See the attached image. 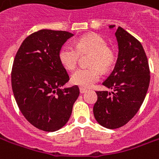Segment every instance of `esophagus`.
Listing matches in <instances>:
<instances>
[{
    "mask_svg": "<svg viewBox=\"0 0 159 159\" xmlns=\"http://www.w3.org/2000/svg\"><path fill=\"white\" fill-rule=\"evenodd\" d=\"M85 92H87L86 89H84V88H80V93H84Z\"/></svg>",
    "mask_w": 159,
    "mask_h": 159,
    "instance_id": "obj_1",
    "label": "esophagus"
}]
</instances>
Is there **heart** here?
I'll list each match as a JSON object with an SVG mask.
<instances>
[{
    "label": "heart",
    "instance_id": "obj_1",
    "mask_svg": "<svg viewBox=\"0 0 159 159\" xmlns=\"http://www.w3.org/2000/svg\"><path fill=\"white\" fill-rule=\"evenodd\" d=\"M93 52L90 64L92 67H80L73 73L71 81L82 88H89L100 78L101 70L112 66L116 55L113 50L102 36L90 34L80 37L75 42V47L70 43L62 46L59 52V59L62 66L67 70H73L77 65L80 53Z\"/></svg>",
    "mask_w": 159,
    "mask_h": 159
}]
</instances>
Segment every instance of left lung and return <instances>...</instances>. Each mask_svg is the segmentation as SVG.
<instances>
[{
	"label": "left lung",
	"mask_w": 159,
	"mask_h": 159,
	"mask_svg": "<svg viewBox=\"0 0 159 159\" xmlns=\"http://www.w3.org/2000/svg\"><path fill=\"white\" fill-rule=\"evenodd\" d=\"M115 36L118 43L117 63L102 83L112 92L96 91L98 99L93 109L97 122L111 129L125 125L134 117L150 83L148 60L141 43L120 26Z\"/></svg>",
	"instance_id": "obj_1"
}]
</instances>
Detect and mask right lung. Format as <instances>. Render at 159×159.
<instances>
[{
    "mask_svg": "<svg viewBox=\"0 0 159 159\" xmlns=\"http://www.w3.org/2000/svg\"><path fill=\"white\" fill-rule=\"evenodd\" d=\"M73 36L62 30H38L26 37L13 60L11 81L17 105L27 121L43 131L65 126L79 96L76 85L61 89L70 78L59 52Z\"/></svg>",
    "mask_w": 159,
    "mask_h": 159,
    "instance_id": "obj_1",
    "label": "right lung"
}]
</instances>
